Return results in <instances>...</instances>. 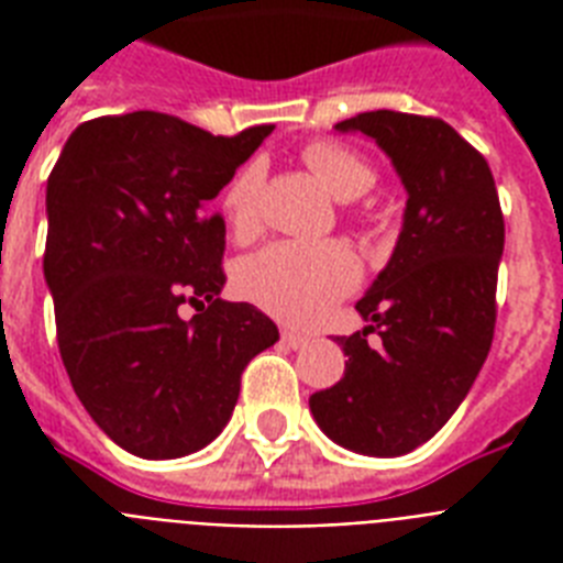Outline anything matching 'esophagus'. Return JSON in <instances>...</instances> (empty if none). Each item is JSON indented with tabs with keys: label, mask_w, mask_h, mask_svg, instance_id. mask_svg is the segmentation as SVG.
Returning <instances> with one entry per match:
<instances>
[{
	"label": "esophagus",
	"mask_w": 563,
	"mask_h": 563,
	"mask_svg": "<svg viewBox=\"0 0 563 563\" xmlns=\"http://www.w3.org/2000/svg\"><path fill=\"white\" fill-rule=\"evenodd\" d=\"M283 342L289 344L291 351H300V347H307L309 344V335L298 333V330H283Z\"/></svg>",
	"instance_id": "34e87169"
}]
</instances>
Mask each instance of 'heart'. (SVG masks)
I'll return each mask as SVG.
<instances>
[{
	"instance_id": "b5f03b06",
	"label": "heart",
	"mask_w": 563,
	"mask_h": 563,
	"mask_svg": "<svg viewBox=\"0 0 563 563\" xmlns=\"http://www.w3.org/2000/svg\"><path fill=\"white\" fill-rule=\"evenodd\" d=\"M300 157L339 201H353L376 184L374 166L342 143L316 140L303 145ZM260 161L239 166L228 187L221 189V212L239 239L254 236L260 224ZM360 280V256L344 242H274L236 268V289L254 307L303 327L321 321Z\"/></svg>"
}]
</instances>
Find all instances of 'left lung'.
<instances>
[{
    "label": "left lung",
    "mask_w": 563,
    "mask_h": 563,
    "mask_svg": "<svg viewBox=\"0 0 563 563\" xmlns=\"http://www.w3.org/2000/svg\"><path fill=\"white\" fill-rule=\"evenodd\" d=\"M335 128L376 140L409 201L391 260L356 303L368 327L339 339L344 376L309 409L353 453L402 455L444 427L488 360L506 221L488 161L441 119L371 110Z\"/></svg>",
    "instance_id": "1"
}]
</instances>
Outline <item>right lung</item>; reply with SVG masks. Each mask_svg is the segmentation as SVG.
Masks as SVG:
<instances>
[{"mask_svg":"<svg viewBox=\"0 0 563 563\" xmlns=\"http://www.w3.org/2000/svg\"><path fill=\"white\" fill-rule=\"evenodd\" d=\"M274 125L236 136L157 110L84 122L46 187L43 274L78 400L122 450L178 459L219 435L242 371L280 333L219 298L224 219L210 201ZM189 302L192 319L179 316Z\"/></svg>","mask_w":563,"mask_h":563,"instance_id":"add662e5","label":"right lung"}]
</instances>
